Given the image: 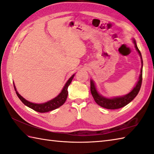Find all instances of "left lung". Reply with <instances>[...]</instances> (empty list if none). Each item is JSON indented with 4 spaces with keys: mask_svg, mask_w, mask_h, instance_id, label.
I'll return each mask as SVG.
<instances>
[{
    "mask_svg": "<svg viewBox=\"0 0 154 154\" xmlns=\"http://www.w3.org/2000/svg\"><path fill=\"white\" fill-rule=\"evenodd\" d=\"M133 43H134L135 48L136 51H137L141 58V72L140 76H139V79L137 80V83L135 84V86L133 87V89L130 91L129 93L127 94H125L123 96H120V97H115L111 98H107L101 95L99 92H98V90L96 86L95 83L93 80H91V94L93 97L95 102L97 103L98 105L105 108L107 109H117L122 108V107L126 106L127 104H129L130 102L134 99L136 96L137 95L139 91H140L141 82H142V71H143V60H142L141 54L140 51L137 48V43L135 39H132Z\"/></svg>",
    "mask_w": 154,
    "mask_h": 154,
    "instance_id": "left-lung-1",
    "label": "left lung"
}]
</instances>
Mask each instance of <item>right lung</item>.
I'll return each instance as SVG.
<instances>
[{
  "label": "right lung",
  "mask_w": 154,
  "mask_h": 154,
  "mask_svg": "<svg viewBox=\"0 0 154 154\" xmlns=\"http://www.w3.org/2000/svg\"><path fill=\"white\" fill-rule=\"evenodd\" d=\"M74 75L75 74L72 75V76L68 80V81L65 84L64 86L63 87L62 90L61 91L60 93H59L58 95L56 96V97L54 98L53 99L48 100L47 102L43 103H31L27 100H26L25 98H23L21 95H20L19 94V92L17 91L15 85H14V84L13 82L14 88L16 91L17 95L18 96L19 99L21 100V102L24 104L25 105L29 107V108L32 109L37 112H46L53 111L54 109L59 108L60 106L63 105V103L66 102V98L68 97V88L69 85H70L73 78L74 77Z\"/></svg>",
  "instance_id": "1"
}]
</instances>
